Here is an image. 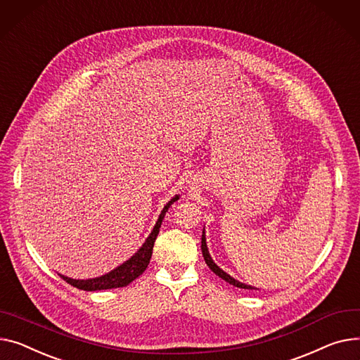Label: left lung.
<instances>
[{
  "label": "left lung",
  "instance_id": "obj_1",
  "mask_svg": "<svg viewBox=\"0 0 360 360\" xmlns=\"http://www.w3.org/2000/svg\"><path fill=\"white\" fill-rule=\"evenodd\" d=\"M201 250H202V256H204L205 263H207L208 268H210L215 275L220 276L221 279H224V281H226V282H229L230 285L237 286V288H242V290H257V288H255V286L246 285V283H243V282H238L237 279H234L233 276H230L229 274H226L221 268H219L217 265H215V262H214V260H212V257L210 256V252H208V248H207L205 231H204V230H202V237H201Z\"/></svg>",
  "mask_w": 360,
  "mask_h": 360
}]
</instances>
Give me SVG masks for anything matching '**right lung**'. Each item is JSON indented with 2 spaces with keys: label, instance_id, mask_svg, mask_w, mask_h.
Segmentation results:
<instances>
[{
  "label": "right lung",
  "instance_id": "1",
  "mask_svg": "<svg viewBox=\"0 0 360 360\" xmlns=\"http://www.w3.org/2000/svg\"><path fill=\"white\" fill-rule=\"evenodd\" d=\"M176 200H179V195H175L169 202L163 207L152 233L146 238V242L143 243V246L137 250V253H134L129 260H126L123 265L117 266L114 271H111L103 276L92 278V279H72V278L63 276L60 274H58V275L63 281L70 283L72 286H75V288L84 290V291H101V290L123 288V286H127L130 282H133L136 278H139L143 272L146 271L149 262H150V257H152L153 245H155V240L159 234L162 220L165 217L167 208H169Z\"/></svg>",
  "mask_w": 360,
  "mask_h": 360
}]
</instances>
